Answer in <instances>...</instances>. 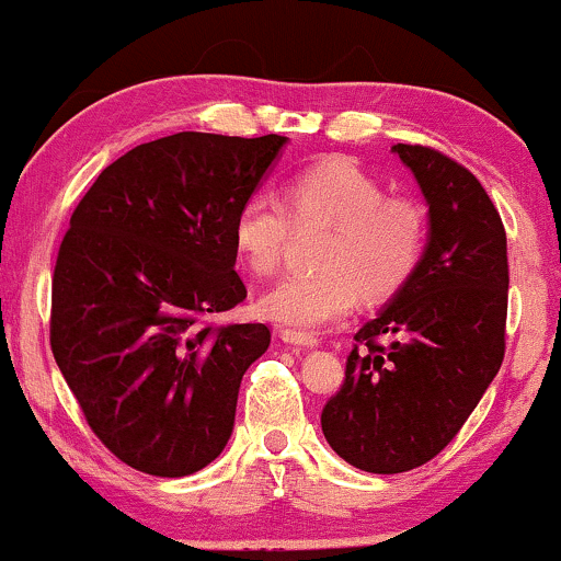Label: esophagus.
Wrapping results in <instances>:
<instances>
[{"instance_id": "1", "label": "esophagus", "mask_w": 561, "mask_h": 561, "mask_svg": "<svg viewBox=\"0 0 561 561\" xmlns=\"http://www.w3.org/2000/svg\"><path fill=\"white\" fill-rule=\"evenodd\" d=\"M282 340H285L287 345H295V347H317L319 345V340L313 337V334H302V332H293V330L282 332Z\"/></svg>"}]
</instances>
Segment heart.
<instances>
[{
  "label": "heart",
  "instance_id": "obj_1",
  "mask_svg": "<svg viewBox=\"0 0 561 561\" xmlns=\"http://www.w3.org/2000/svg\"><path fill=\"white\" fill-rule=\"evenodd\" d=\"M330 221L319 253L324 272L282 276L261 295L263 319L293 332H313L347 317L358 295L388 298L420 266L427 218L409 197H385L382 184L343 158L319 160L295 173L285 205L272 192H255L240 205L231 240L250 272L272 274L285 253L293 222Z\"/></svg>",
  "mask_w": 561,
  "mask_h": 561
}]
</instances>
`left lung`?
I'll list each match as a JSON object with an SVG mask.
<instances>
[{
    "label": "left lung",
    "instance_id": "1",
    "mask_svg": "<svg viewBox=\"0 0 561 561\" xmlns=\"http://www.w3.org/2000/svg\"><path fill=\"white\" fill-rule=\"evenodd\" d=\"M392 152L427 203V242L411 279L356 332L362 347L321 411L334 454L375 474L422 467L454 440L504 362L508 300L506 231L482 184L430 147Z\"/></svg>",
    "mask_w": 561,
    "mask_h": 561
}]
</instances>
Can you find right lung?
Masks as SVG:
<instances>
[{
  "instance_id": "right-lung-1",
  "label": "right lung",
  "mask_w": 561,
  "mask_h": 561,
  "mask_svg": "<svg viewBox=\"0 0 561 561\" xmlns=\"http://www.w3.org/2000/svg\"><path fill=\"white\" fill-rule=\"evenodd\" d=\"M287 137L179 131L134 147L70 216L49 343L83 416L139 472L184 478L221 454L266 324L203 327L248 298L231 227Z\"/></svg>"
}]
</instances>
